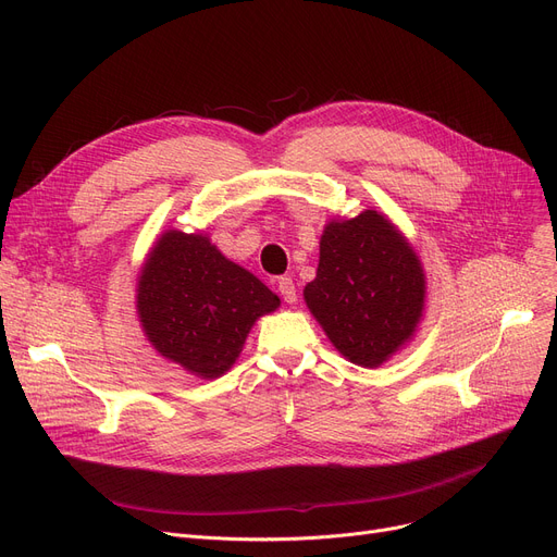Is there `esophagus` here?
Segmentation results:
<instances>
[{"mask_svg":"<svg viewBox=\"0 0 557 557\" xmlns=\"http://www.w3.org/2000/svg\"><path fill=\"white\" fill-rule=\"evenodd\" d=\"M277 290H280V296L284 298V302H288V305H294L298 300L296 284H294V280H290V277H280L277 280Z\"/></svg>","mask_w":557,"mask_h":557,"instance_id":"esophagus-1","label":"esophagus"}]
</instances>
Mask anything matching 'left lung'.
Returning <instances> with one entry per match:
<instances>
[{
    "mask_svg": "<svg viewBox=\"0 0 557 557\" xmlns=\"http://www.w3.org/2000/svg\"><path fill=\"white\" fill-rule=\"evenodd\" d=\"M424 294L413 246L384 214L366 210L323 230L305 302L345 359L379 368L416 334Z\"/></svg>",
    "mask_w": 557,
    "mask_h": 557,
    "instance_id": "obj_1",
    "label": "left lung"
}]
</instances>
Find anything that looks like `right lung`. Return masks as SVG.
<instances>
[{
	"mask_svg": "<svg viewBox=\"0 0 557 557\" xmlns=\"http://www.w3.org/2000/svg\"><path fill=\"white\" fill-rule=\"evenodd\" d=\"M280 298L205 234L169 230L137 282L139 323L160 357L200 379L230 370L255 320Z\"/></svg>",
	"mask_w": 557,
	"mask_h": 557,
	"instance_id": "obj_1",
	"label": "right lung"
}]
</instances>
